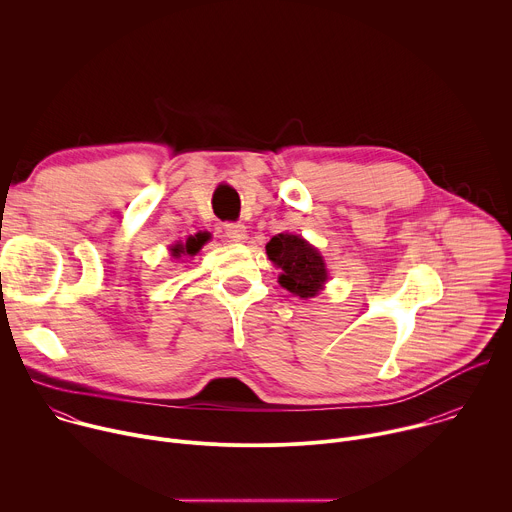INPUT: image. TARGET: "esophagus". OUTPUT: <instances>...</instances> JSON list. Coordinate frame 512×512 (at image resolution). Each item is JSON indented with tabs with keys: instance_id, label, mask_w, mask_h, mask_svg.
<instances>
[{
	"instance_id": "34e87169",
	"label": "esophagus",
	"mask_w": 512,
	"mask_h": 512,
	"mask_svg": "<svg viewBox=\"0 0 512 512\" xmlns=\"http://www.w3.org/2000/svg\"><path fill=\"white\" fill-rule=\"evenodd\" d=\"M225 235L227 239L235 241V243H241L247 239V227L243 223H227L225 225Z\"/></svg>"
}]
</instances>
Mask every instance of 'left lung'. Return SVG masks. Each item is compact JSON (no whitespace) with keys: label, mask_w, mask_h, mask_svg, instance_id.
I'll list each match as a JSON object with an SVG mask.
<instances>
[{"label":"left lung","mask_w":512,"mask_h":512,"mask_svg":"<svg viewBox=\"0 0 512 512\" xmlns=\"http://www.w3.org/2000/svg\"><path fill=\"white\" fill-rule=\"evenodd\" d=\"M267 257L281 269L279 283L300 298H314L328 279L322 255L298 235H277L267 247Z\"/></svg>","instance_id":"obj_1"}]
</instances>
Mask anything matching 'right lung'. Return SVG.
Instances as JSON below:
<instances>
[{
  "instance_id": "1",
  "label": "right lung",
  "mask_w": 512,
  "mask_h": 512,
  "mask_svg": "<svg viewBox=\"0 0 512 512\" xmlns=\"http://www.w3.org/2000/svg\"><path fill=\"white\" fill-rule=\"evenodd\" d=\"M208 239H210L208 233H198V235H194V237H188L186 243H178V245L172 247V255H174L176 259L182 257V255L194 257V255L202 249V245H204Z\"/></svg>"
}]
</instances>
